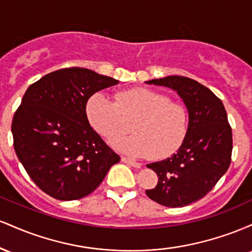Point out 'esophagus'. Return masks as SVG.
<instances>
[{
	"label": "esophagus",
	"instance_id": "esophagus-1",
	"mask_svg": "<svg viewBox=\"0 0 252 252\" xmlns=\"http://www.w3.org/2000/svg\"><path fill=\"white\" fill-rule=\"evenodd\" d=\"M122 162L126 163V164H128V166H132V167H135V168H140V167L142 166V164H141L140 162H136V161L131 160V158H124V156H122Z\"/></svg>",
	"mask_w": 252,
	"mask_h": 252
}]
</instances>
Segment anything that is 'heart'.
<instances>
[{
	"mask_svg": "<svg viewBox=\"0 0 252 252\" xmlns=\"http://www.w3.org/2000/svg\"><path fill=\"white\" fill-rule=\"evenodd\" d=\"M90 124L108 141L129 129L135 134L116 139L115 148L132 156L162 158L174 154L186 140L189 114L184 104L162 92L146 88L121 91L115 102L97 92L86 103Z\"/></svg>",
	"mask_w": 252,
	"mask_h": 252,
	"instance_id": "1",
	"label": "heart"
}]
</instances>
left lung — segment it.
<instances>
[{"instance_id":"8db88e82","label":"left lung","mask_w":252,"mask_h":252,"mask_svg":"<svg viewBox=\"0 0 252 252\" xmlns=\"http://www.w3.org/2000/svg\"><path fill=\"white\" fill-rule=\"evenodd\" d=\"M146 83L174 90L189 110V134L178 152L147 164L158 181L146 194L163 206L184 207L204 198L226 173L232 154V130L221 100L196 80L169 76Z\"/></svg>"}]
</instances>
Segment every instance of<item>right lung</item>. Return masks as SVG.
Segmentation results:
<instances>
[{"label": "right lung", "instance_id": "obj_1", "mask_svg": "<svg viewBox=\"0 0 252 252\" xmlns=\"http://www.w3.org/2000/svg\"><path fill=\"white\" fill-rule=\"evenodd\" d=\"M118 83L88 68L70 67L51 72L27 89L11 123L14 149L48 195L82 199L120 162L86 116L89 98Z\"/></svg>", "mask_w": 252, "mask_h": 252}]
</instances>
